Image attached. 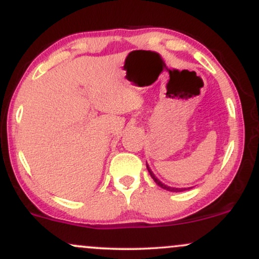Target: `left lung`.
<instances>
[{
	"instance_id": "8db88e82",
	"label": "left lung",
	"mask_w": 259,
	"mask_h": 259,
	"mask_svg": "<svg viewBox=\"0 0 259 259\" xmlns=\"http://www.w3.org/2000/svg\"><path fill=\"white\" fill-rule=\"evenodd\" d=\"M146 167H147V170H148V173H150L151 177H152V179L154 180V183H156L157 185H158V186L162 187V189L167 190V191H171V192H181V191H186V190H190V189H192V187H171V186H168V185H165V184H163L162 181H160L159 179H157V178H156V175H154V174L152 173V170H151L150 167H148V164H146Z\"/></svg>"
}]
</instances>
